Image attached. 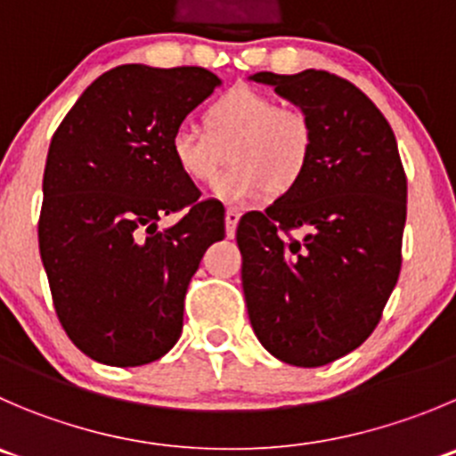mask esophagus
I'll return each instance as SVG.
<instances>
[{"mask_svg":"<svg viewBox=\"0 0 456 456\" xmlns=\"http://www.w3.org/2000/svg\"><path fill=\"white\" fill-rule=\"evenodd\" d=\"M238 220H240V211L236 207H229L227 214H224V227H227V233L232 236L238 227Z\"/></svg>","mask_w":456,"mask_h":456,"instance_id":"1","label":"esophagus"}]
</instances>
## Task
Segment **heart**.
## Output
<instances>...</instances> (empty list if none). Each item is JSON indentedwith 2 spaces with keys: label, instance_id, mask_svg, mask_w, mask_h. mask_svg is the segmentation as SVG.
Wrapping results in <instances>:
<instances>
[{
  "label": "heart",
  "instance_id": "1",
  "mask_svg": "<svg viewBox=\"0 0 456 456\" xmlns=\"http://www.w3.org/2000/svg\"><path fill=\"white\" fill-rule=\"evenodd\" d=\"M202 125H180L171 134V158L187 180L211 183L229 158L233 165L214 183V196L247 205L267 193H287L309 165L314 126L307 113L281 106L254 88H233L211 102Z\"/></svg>",
  "mask_w": 456,
  "mask_h": 456
}]
</instances>
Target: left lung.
<instances>
[{"label":"left lung","instance_id":"8db88e82","mask_svg":"<svg viewBox=\"0 0 456 456\" xmlns=\"http://www.w3.org/2000/svg\"><path fill=\"white\" fill-rule=\"evenodd\" d=\"M251 79L307 113L314 147L298 184L238 223L247 312L269 354L321 368L381 321L401 272L408 180L390 125L352 82L314 69ZM291 228L308 233L285 239Z\"/></svg>","mask_w":456,"mask_h":456}]
</instances>
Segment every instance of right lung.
Wrapping results in <instances>:
<instances>
[{
    "mask_svg": "<svg viewBox=\"0 0 456 456\" xmlns=\"http://www.w3.org/2000/svg\"><path fill=\"white\" fill-rule=\"evenodd\" d=\"M220 84L200 66H116L53 135L39 254L61 327L97 363L135 368L165 356L183 331L189 281L224 238L223 205L200 200L169 147ZM180 210L178 224L157 227Z\"/></svg>",
    "mask_w": 456,
    "mask_h": 456,
    "instance_id": "add662e5",
    "label": "right lung"
}]
</instances>
